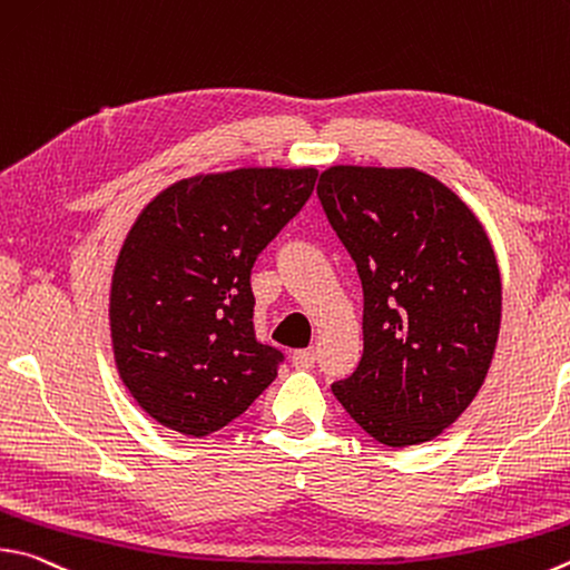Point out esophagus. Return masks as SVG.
<instances>
[{
  "mask_svg": "<svg viewBox=\"0 0 570 570\" xmlns=\"http://www.w3.org/2000/svg\"><path fill=\"white\" fill-rule=\"evenodd\" d=\"M314 361H316V354L314 351H308V348H302V351H294L292 354V366L294 368H312L314 366Z\"/></svg>",
  "mask_w": 570,
  "mask_h": 570,
  "instance_id": "34e87169",
  "label": "esophagus"
}]
</instances>
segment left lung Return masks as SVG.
Instances as JSON below:
<instances>
[{"label": "left lung", "instance_id": "8db88e82", "mask_svg": "<svg viewBox=\"0 0 570 570\" xmlns=\"http://www.w3.org/2000/svg\"><path fill=\"white\" fill-rule=\"evenodd\" d=\"M364 288V354L331 391L391 449L469 409L501 328V274L481 222L419 169L331 167L316 186Z\"/></svg>", "mask_w": 570, "mask_h": 570}]
</instances>
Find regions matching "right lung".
<instances>
[{"instance_id":"add662e5","label":"right lung","mask_w":570,"mask_h":570,"mask_svg":"<svg viewBox=\"0 0 570 570\" xmlns=\"http://www.w3.org/2000/svg\"><path fill=\"white\" fill-rule=\"evenodd\" d=\"M316 177L312 167L199 174L137 216L111 276V346L124 386L161 426L209 436L276 379L284 354L256 338L252 266Z\"/></svg>"}]
</instances>
